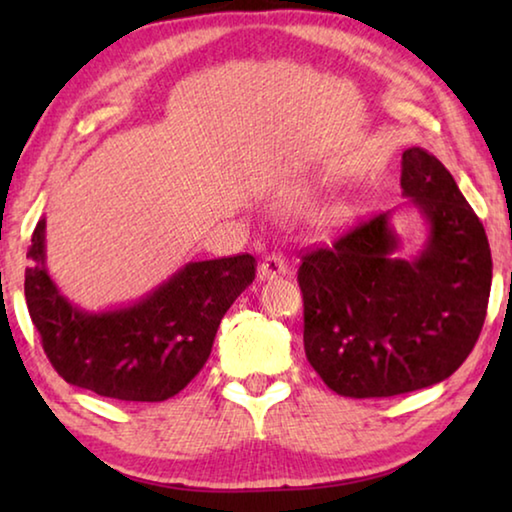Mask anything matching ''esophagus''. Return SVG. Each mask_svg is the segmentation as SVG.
Instances as JSON below:
<instances>
[{"instance_id": "1", "label": "esophagus", "mask_w": 512, "mask_h": 512, "mask_svg": "<svg viewBox=\"0 0 512 512\" xmlns=\"http://www.w3.org/2000/svg\"><path fill=\"white\" fill-rule=\"evenodd\" d=\"M284 273H287V262H284V257L277 253L266 255L264 262L259 264V280H273V277Z\"/></svg>"}]
</instances>
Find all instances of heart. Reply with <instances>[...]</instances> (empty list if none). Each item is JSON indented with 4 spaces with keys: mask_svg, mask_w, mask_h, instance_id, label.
<instances>
[{
    "mask_svg": "<svg viewBox=\"0 0 512 512\" xmlns=\"http://www.w3.org/2000/svg\"><path fill=\"white\" fill-rule=\"evenodd\" d=\"M287 201L291 205H302V203H309L311 201V189L305 185H298V187H291L289 194H287ZM352 219V210L348 205H334L329 207V210L323 214V225L327 228H336V225H343Z\"/></svg>",
    "mask_w": 512,
    "mask_h": 512,
    "instance_id": "obj_1",
    "label": "heart"
}]
</instances>
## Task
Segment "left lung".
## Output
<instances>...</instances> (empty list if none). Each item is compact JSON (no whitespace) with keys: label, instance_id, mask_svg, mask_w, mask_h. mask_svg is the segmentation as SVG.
Here are the masks:
<instances>
[{"label":"left lung","instance_id":"left-lung-1","mask_svg":"<svg viewBox=\"0 0 512 512\" xmlns=\"http://www.w3.org/2000/svg\"><path fill=\"white\" fill-rule=\"evenodd\" d=\"M400 183L429 225L418 257H393L400 239L386 212L307 250L298 268L307 361L345 397H393L454 375L488 311L490 244L452 173L413 146Z\"/></svg>","mask_w":512,"mask_h":512}]
</instances>
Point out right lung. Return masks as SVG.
<instances>
[{"mask_svg": "<svg viewBox=\"0 0 512 512\" xmlns=\"http://www.w3.org/2000/svg\"><path fill=\"white\" fill-rule=\"evenodd\" d=\"M27 257L24 296L51 366L67 384L124 402H164L183 391L257 268L248 253L192 262L135 305L90 314L51 282L45 219L33 230Z\"/></svg>", "mask_w": 512, "mask_h": 512, "instance_id": "1", "label": "right lung"}]
</instances>
